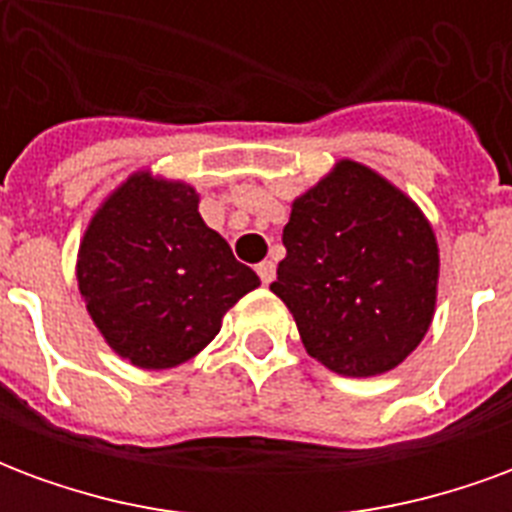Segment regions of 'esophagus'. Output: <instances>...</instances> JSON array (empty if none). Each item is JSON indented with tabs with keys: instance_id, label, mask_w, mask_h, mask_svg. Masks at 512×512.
Masks as SVG:
<instances>
[{
	"instance_id": "34e87169",
	"label": "esophagus",
	"mask_w": 512,
	"mask_h": 512,
	"mask_svg": "<svg viewBox=\"0 0 512 512\" xmlns=\"http://www.w3.org/2000/svg\"><path fill=\"white\" fill-rule=\"evenodd\" d=\"M257 277L263 279V285H271L274 277H277V266H274L271 260H263V263L257 266Z\"/></svg>"
}]
</instances>
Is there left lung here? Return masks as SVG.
<instances>
[{"label": "left lung", "instance_id": "obj_1", "mask_svg": "<svg viewBox=\"0 0 512 512\" xmlns=\"http://www.w3.org/2000/svg\"><path fill=\"white\" fill-rule=\"evenodd\" d=\"M271 290L312 359L337 376L395 370L422 343L439 296V241L406 191L340 158L290 202Z\"/></svg>", "mask_w": 512, "mask_h": 512}]
</instances>
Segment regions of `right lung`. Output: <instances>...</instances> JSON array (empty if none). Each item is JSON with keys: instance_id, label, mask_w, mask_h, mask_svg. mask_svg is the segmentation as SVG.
Returning <instances> with one entry per match:
<instances>
[{"instance_id": "right-lung-1", "label": "right lung", "mask_w": 512, "mask_h": 512, "mask_svg": "<svg viewBox=\"0 0 512 512\" xmlns=\"http://www.w3.org/2000/svg\"><path fill=\"white\" fill-rule=\"evenodd\" d=\"M76 282L87 315L120 359L169 370L211 343L227 310L260 277L202 222L191 183L136 169L90 216Z\"/></svg>"}]
</instances>
